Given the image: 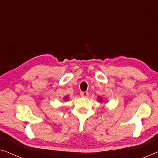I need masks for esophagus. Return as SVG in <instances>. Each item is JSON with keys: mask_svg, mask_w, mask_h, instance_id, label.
Returning <instances> with one entry per match:
<instances>
[{"mask_svg": "<svg viewBox=\"0 0 158 158\" xmlns=\"http://www.w3.org/2000/svg\"><path fill=\"white\" fill-rule=\"evenodd\" d=\"M80 95L83 98H86V97H88L89 95V92H81L80 93Z\"/></svg>", "mask_w": 158, "mask_h": 158, "instance_id": "1", "label": "esophagus"}]
</instances>
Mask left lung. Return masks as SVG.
Masks as SVG:
<instances>
[{"label": "left lung", "mask_w": 158, "mask_h": 158, "mask_svg": "<svg viewBox=\"0 0 158 158\" xmlns=\"http://www.w3.org/2000/svg\"><path fill=\"white\" fill-rule=\"evenodd\" d=\"M101 100V99L100 98H99V101H100Z\"/></svg>", "instance_id": "1"}]
</instances>
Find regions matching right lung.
<instances>
[{
	"label": "right lung",
	"instance_id": "1",
	"mask_svg": "<svg viewBox=\"0 0 158 158\" xmlns=\"http://www.w3.org/2000/svg\"><path fill=\"white\" fill-rule=\"evenodd\" d=\"M66 99H67V97H65V98H64V100H66Z\"/></svg>",
	"mask_w": 158,
	"mask_h": 158
}]
</instances>
